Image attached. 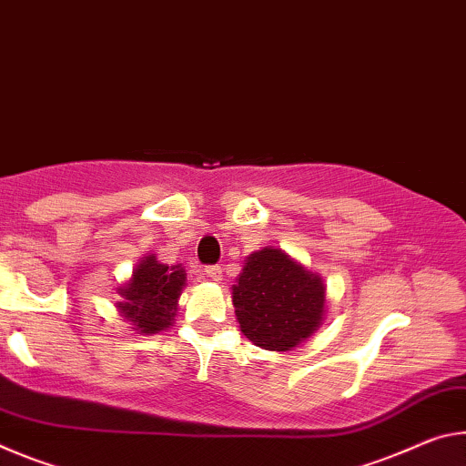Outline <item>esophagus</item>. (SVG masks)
<instances>
[{"label":"esophagus","mask_w":466,"mask_h":466,"mask_svg":"<svg viewBox=\"0 0 466 466\" xmlns=\"http://www.w3.org/2000/svg\"><path fill=\"white\" fill-rule=\"evenodd\" d=\"M204 274H206V277H208L210 280H217V283H218L220 279H223V270H220V266H206Z\"/></svg>","instance_id":"obj_1"}]
</instances>
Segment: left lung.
<instances>
[{
  "label": "left lung",
  "instance_id": "obj_1",
  "mask_svg": "<svg viewBox=\"0 0 466 466\" xmlns=\"http://www.w3.org/2000/svg\"><path fill=\"white\" fill-rule=\"evenodd\" d=\"M241 332L266 350H291L326 316V283L285 249L266 246L246 258L231 289Z\"/></svg>",
  "mask_w": 466,
  "mask_h": 466
}]
</instances>
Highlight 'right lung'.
<instances>
[{"mask_svg": "<svg viewBox=\"0 0 466 466\" xmlns=\"http://www.w3.org/2000/svg\"><path fill=\"white\" fill-rule=\"evenodd\" d=\"M187 274L181 264L167 266L157 254L140 258L124 285L117 287L116 308L136 334H157L171 328Z\"/></svg>", "mask_w": 466, "mask_h": 466, "instance_id": "obj_1", "label": "right lung"}]
</instances>
